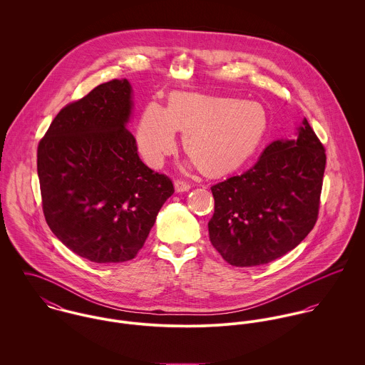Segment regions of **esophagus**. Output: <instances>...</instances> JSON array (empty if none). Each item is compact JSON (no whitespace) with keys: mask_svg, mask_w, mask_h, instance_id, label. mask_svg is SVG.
Returning a JSON list of instances; mask_svg holds the SVG:
<instances>
[{"mask_svg":"<svg viewBox=\"0 0 365 365\" xmlns=\"http://www.w3.org/2000/svg\"><path fill=\"white\" fill-rule=\"evenodd\" d=\"M174 188H175V192H185V191L191 190V185L182 180H177L174 182Z\"/></svg>","mask_w":365,"mask_h":365,"instance_id":"esophagus-1","label":"esophagus"}]
</instances>
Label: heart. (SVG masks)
I'll list each match as a JSON object with an SVG mask.
<instances>
[{
  "label": "heart",
  "instance_id": "obj_1",
  "mask_svg": "<svg viewBox=\"0 0 365 365\" xmlns=\"http://www.w3.org/2000/svg\"><path fill=\"white\" fill-rule=\"evenodd\" d=\"M268 129L262 105L232 97L175 93L164 109L150 103L143 109L136 145L143 160L158 168L177 148L175 132L184 133V149L200 170L220 177L243 167L259 150Z\"/></svg>",
  "mask_w": 365,
  "mask_h": 365
}]
</instances>
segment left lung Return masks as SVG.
Segmentation results:
<instances>
[{
  "label": "left lung",
  "instance_id": "obj_1",
  "mask_svg": "<svg viewBox=\"0 0 365 365\" xmlns=\"http://www.w3.org/2000/svg\"><path fill=\"white\" fill-rule=\"evenodd\" d=\"M324 148L304 118L297 139L269 143L242 175L213 187L209 239L235 267L277 260L295 249L317 220Z\"/></svg>",
  "mask_w": 365,
  "mask_h": 365
}]
</instances>
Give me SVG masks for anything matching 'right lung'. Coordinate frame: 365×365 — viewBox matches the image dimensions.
Returning a JSON list of instances; mask_svg holds the SVG:
<instances>
[{
    "instance_id": "1",
    "label": "right lung",
    "mask_w": 365,
    "mask_h": 365,
    "mask_svg": "<svg viewBox=\"0 0 365 365\" xmlns=\"http://www.w3.org/2000/svg\"><path fill=\"white\" fill-rule=\"evenodd\" d=\"M132 106L126 78L100 84L66 105L38 146L46 222L66 247L93 262L135 259L174 194L171 180L138 155L126 128Z\"/></svg>"
}]
</instances>
